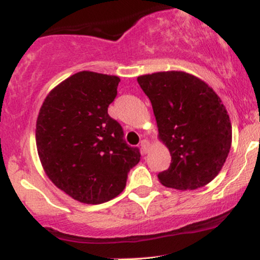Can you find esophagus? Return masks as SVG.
Wrapping results in <instances>:
<instances>
[{
  "instance_id": "34e87169",
  "label": "esophagus",
  "mask_w": 260,
  "mask_h": 260,
  "mask_svg": "<svg viewBox=\"0 0 260 260\" xmlns=\"http://www.w3.org/2000/svg\"><path fill=\"white\" fill-rule=\"evenodd\" d=\"M140 147H142L143 153L147 154L148 150H149V148H150V143H149V140L144 139V140H142V143H140Z\"/></svg>"
}]
</instances>
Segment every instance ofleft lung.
Segmentation results:
<instances>
[{"label": "left lung", "instance_id": "8db88e82", "mask_svg": "<svg viewBox=\"0 0 260 260\" xmlns=\"http://www.w3.org/2000/svg\"><path fill=\"white\" fill-rule=\"evenodd\" d=\"M150 100L157 138L171 155V165L157 175L165 187L201 188L219 175L230 153L232 126L219 95L204 80L182 71L138 77Z\"/></svg>", "mask_w": 260, "mask_h": 260}]
</instances>
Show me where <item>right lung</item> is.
Returning <instances> with one entry per match:
<instances>
[{
  "label": "right lung",
  "mask_w": 260,
  "mask_h": 260,
  "mask_svg": "<svg viewBox=\"0 0 260 260\" xmlns=\"http://www.w3.org/2000/svg\"><path fill=\"white\" fill-rule=\"evenodd\" d=\"M120 80L82 71L56 85L39 111L35 138L45 174L84 204L117 197L140 160L138 149L128 147L121 124L107 113Z\"/></svg>",
  "instance_id": "right-lung-1"
}]
</instances>
